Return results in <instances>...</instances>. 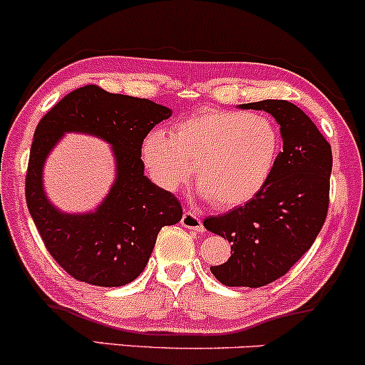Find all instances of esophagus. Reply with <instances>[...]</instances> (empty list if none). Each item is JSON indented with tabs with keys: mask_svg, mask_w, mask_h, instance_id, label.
<instances>
[{
	"mask_svg": "<svg viewBox=\"0 0 365 365\" xmlns=\"http://www.w3.org/2000/svg\"><path fill=\"white\" fill-rule=\"evenodd\" d=\"M182 225L185 228H190V230L195 232H202L204 225H202V220L195 211H185L182 216Z\"/></svg>",
	"mask_w": 365,
	"mask_h": 365,
	"instance_id": "esophagus-1",
	"label": "esophagus"
}]
</instances>
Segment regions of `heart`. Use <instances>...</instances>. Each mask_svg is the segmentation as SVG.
<instances>
[{
  "label": "heart",
  "mask_w": 365,
  "mask_h": 365,
  "mask_svg": "<svg viewBox=\"0 0 365 365\" xmlns=\"http://www.w3.org/2000/svg\"><path fill=\"white\" fill-rule=\"evenodd\" d=\"M279 130L263 114L204 109L175 123L170 137L152 131L142 161L152 182L176 192L194 175L216 207L241 206L265 187L277 163Z\"/></svg>",
  "instance_id": "obj_1"
}]
</instances>
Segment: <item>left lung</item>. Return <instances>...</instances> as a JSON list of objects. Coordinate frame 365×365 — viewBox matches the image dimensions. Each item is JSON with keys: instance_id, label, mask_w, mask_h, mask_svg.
<instances>
[{"instance_id": "left-lung-1", "label": "left lung", "mask_w": 365, "mask_h": 365, "mask_svg": "<svg viewBox=\"0 0 365 365\" xmlns=\"http://www.w3.org/2000/svg\"><path fill=\"white\" fill-rule=\"evenodd\" d=\"M244 109L267 110L280 124L282 150L262 190L244 206L210 216L204 227L230 242V258L211 267L225 286L274 282L310 250L329 210L331 145L314 121L286 100H262Z\"/></svg>"}]
</instances>
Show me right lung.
<instances>
[{"instance_id":"1","label":"right lung","mask_w":365,"mask_h":365,"mask_svg":"<svg viewBox=\"0 0 365 365\" xmlns=\"http://www.w3.org/2000/svg\"><path fill=\"white\" fill-rule=\"evenodd\" d=\"M170 115L168 107L147 98L86 85L58 100L36 126L26 175L27 207L48 253L79 282L130 284L149 262L159 230L182 220L178 199L143 175V140ZM66 130L97 134L115 147L118 178L95 214H60L42 192V163Z\"/></svg>"}]
</instances>
